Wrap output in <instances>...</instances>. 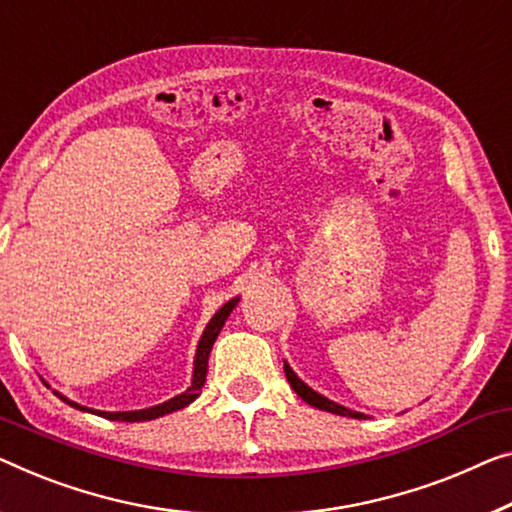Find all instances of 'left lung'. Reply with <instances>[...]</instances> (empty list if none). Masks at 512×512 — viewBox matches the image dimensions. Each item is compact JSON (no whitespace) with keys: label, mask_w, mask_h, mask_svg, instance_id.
I'll return each mask as SVG.
<instances>
[{"label":"left lung","mask_w":512,"mask_h":512,"mask_svg":"<svg viewBox=\"0 0 512 512\" xmlns=\"http://www.w3.org/2000/svg\"><path fill=\"white\" fill-rule=\"evenodd\" d=\"M285 375H287V381H289V386L294 388L296 391V395H299L301 400H305L310 404V407H317V409H322V411H331V414H338V416H349V418H368L365 414H361V411H354V409H347V407H342V404H338V402H333V400H329V398H324L322 393H317V391H312V388L305 384L303 379H299V375H296V372L289 368V363L285 361Z\"/></svg>","instance_id":"left-lung-1"}]
</instances>
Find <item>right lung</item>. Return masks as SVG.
I'll use <instances>...</instances> for the list:
<instances>
[{
    "mask_svg": "<svg viewBox=\"0 0 512 512\" xmlns=\"http://www.w3.org/2000/svg\"><path fill=\"white\" fill-rule=\"evenodd\" d=\"M236 303H239V296H234V299L227 301L223 308H220L216 315L209 319L207 329H204L200 342H197V349H195V361H193V379H190V386L183 391L181 395H174L172 400L167 402H160L154 404V407H147V409H135V411H101V409H89V407H82V404L68 400L66 395H61L59 391H52L57 395L59 400H64L66 404H71L73 409H80V411H87V414H96V416H103V418H110V421H126V423H140V421H154V418H160L165 414H172V411L188 407L190 402L200 398L202 393V386L204 381H207V370H209V354L213 349V342H216L218 333L223 331V326L227 322V317H230V312L236 308Z\"/></svg>",
    "mask_w": 512,
    "mask_h": 512,
    "instance_id": "right-lung-1",
    "label": "right lung"
}]
</instances>
